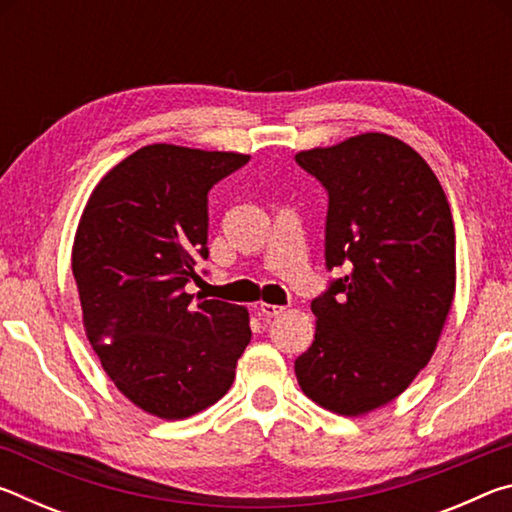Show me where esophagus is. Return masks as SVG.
I'll use <instances>...</instances> for the list:
<instances>
[{
	"mask_svg": "<svg viewBox=\"0 0 512 512\" xmlns=\"http://www.w3.org/2000/svg\"><path fill=\"white\" fill-rule=\"evenodd\" d=\"M282 311H284V307H280V305H268V302H262V305H259V314L266 316V318L280 316Z\"/></svg>",
	"mask_w": 512,
	"mask_h": 512,
	"instance_id": "esophagus-1",
	"label": "esophagus"
}]
</instances>
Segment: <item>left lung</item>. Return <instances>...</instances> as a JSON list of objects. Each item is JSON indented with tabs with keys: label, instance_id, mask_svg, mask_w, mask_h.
Returning <instances> with one entry per match:
<instances>
[{
	"label": "left lung",
	"instance_id": "obj_1",
	"mask_svg": "<svg viewBox=\"0 0 512 512\" xmlns=\"http://www.w3.org/2000/svg\"><path fill=\"white\" fill-rule=\"evenodd\" d=\"M296 162L329 194L327 268H348L311 302L316 336L296 377L309 400L357 418L402 395L436 350L456 291L452 210L393 135L361 133Z\"/></svg>",
	"mask_w": 512,
	"mask_h": 512
}]
</instances>
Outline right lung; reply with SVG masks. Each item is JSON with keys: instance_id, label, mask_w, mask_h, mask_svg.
Instances as JSON below:
<instances>
[{"instance_id": "1", "label": "right lung", "mask_w": 512, "mask_h": 512, "mask_svg": "<svg viewBox=\"0 0 512 512\" xmlns=\"http://www.w3.org/2000/svg\"><path fill=\"white\" fill-rule=\"evenodd\" d=\"M250 160L151 144L115 164L85 203L72 246L83 327L121 395L162 420L219 402L250 343L246 307L192 302L207 259V192Z\"/></svg>"}]
</instances>
